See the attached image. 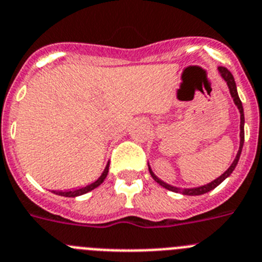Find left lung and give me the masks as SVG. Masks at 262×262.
<instances>
[{
	"label": "left lung",
	"mask_w": 262,
	"mask_h": 262,
	"mask_svg": "<svg viewBox=\"0 0 262 262\" xmlns=\"http://www.w3.org/2000/svg\"><path fill=\"white\" fill-rule=\"evenodd\" d=\"M218 73H219V75H221V77L223 78V81L226 82V84H227L228 90H230L231 98H232V100H234L235 105L237 107V110H239V114H240V134H239L240 142H239V150H237V154H236V157H235L234 162L231 163V166L228 167L225 172H223L222 175L218 176L216 179H214V180L210 181V183L204 184V185H200V187H193V188H179V187H175V185H171V184L166 183V181H163L162 179H159L157 175H155L154 171H152L151 167H150V164H148V171H150V175H151V178L154 179V180L157 181L159 185H162V187L166 188V189L172 190V192L181 193V194H185V195H200V194H204V193L210 192V190H213L214 188L218 187L219 184L222 183V181H225L226 179H227L228 176L232 173V171L235 169V167L237 166V162H239L240 154H242V150H243V145H244V110H243L242 100H240L239 95H237L236 83H235L234 75L231 74L230 70H227L226 68H223V67L218 68Z\"/></svg>",
	"instance_id": "obj_1"
}]
</instances>
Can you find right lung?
<instances>
[{
	"label": "right lung",
	"mask_w": 262,
	"mask_h": 262,
	"mask_svg": "<svg viewBox=\"0 0 262 262\" xmlns=\"http://www.w3.org/2000/svg\"><path fill=\"white\" fill-rule=\"evenodd\" d=\"M108 171H110V160H108V163H107V166H105L104 171L102 172V175L99 176V178L96 179L95 181H93V183L87 184V185H84V187L75 188V189L53 190V193H55V194H58V195H63V197H77V195H82L87 192H91V190L95 189L96 187H99V185H100V184L105 180V178H107V175H108Z\"/></svg>",
	"instance_id": "obj_1"
}]
</instances>
